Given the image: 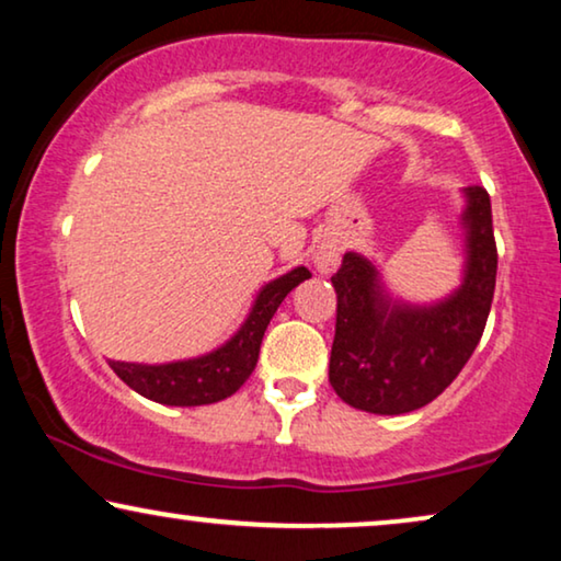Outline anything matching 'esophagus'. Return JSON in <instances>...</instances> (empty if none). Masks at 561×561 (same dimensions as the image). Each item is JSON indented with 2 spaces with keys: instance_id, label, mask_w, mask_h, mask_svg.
<instances>
[{
  "instance_id": "34e87169",
  "label": "esophagus",
  "mask_w": 561,
  "mask_h": 561,
  "mask_svg": "<svg viewBox=\"0 0 561 561\" xmlns=\"http://www.w3.org/2000/svg\"><path fill=\"white\" fill-rule=\"evenodd\" d=\"M336 263H340V250L334 244L321 242L317 250H313V265H317L319 273H332Z\"/></svg>"
}]
</instances>
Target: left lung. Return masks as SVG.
<instances>
[{
    "mask_svg": "<svg viewBox=\"0 0 561 561\" xmlns=\"http://www.w3.org/2000/svg\"><path fill=\"white\" fill-rule=\"evenodd\" d=\"M465 196V280L444 301H393L375 265L357 252H347L332 275L336 327L329 382L352 409L386 416L416 411L444 393L478 347L495 294L497 248L488 191L470 186Z\"/></svg>",
    "mask_w": 561,
    "mask_h": 561,
    "instance_id": "8db88e82",
    "label": "left lung"
}]
</instances>
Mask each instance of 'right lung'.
<instances>
[{
    "label": "right lung",
    "instance_id": "1",
    "mask_svg": "<svg viewBox=\"0 0 561 561\" xmlns=\"http://www.w3.org/2000/svg\"><path fill=\"white\" fill-rule=\"evenodd\" d=\"M306 278H311L306 267H294L290 273L267 283L257 294L255 306H252L240 332L227 344H221L219 350L209 352V355L168 365H135L110 359V367L135 393L150 398L156 403L206 405L225 401V398L237 393L242 382L255 370L260 342H263L273 313L278 311L283 298Z\"/></svg>",
    "mask_w": 561,
    "mask_h": 561
}]
</instances>
